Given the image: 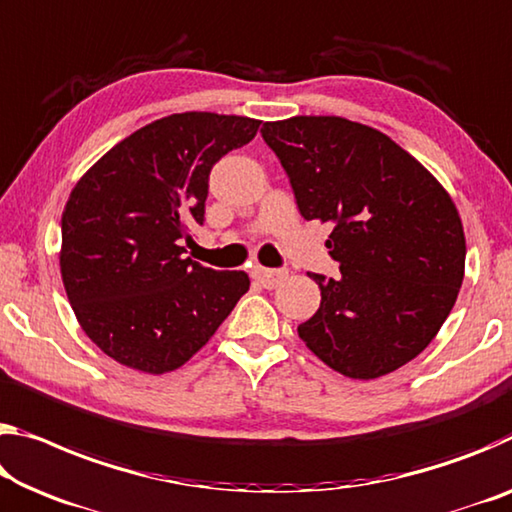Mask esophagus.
I'll use <instances>...</instances> for the list:
<instances>
[{
  "label": "esophagus",
  "instance_id": "1",
  "mask_svg": "<svg viewBox=\"0 0 512 512\" xmlns=\"http://www.w3.org/2000/svg\"><path fill=\"white\" fill-rule=\"evenodd\" d=\"M287 278V271H278V269H264V266H255L253 269V280L259 282L264 289H273L278 287L282 280Z\"/></svg>",
  "mask_w": 512,
  "mask_h": 512
}]
</instances>
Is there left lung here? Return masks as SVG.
<instances>
[{
  "mask_svg": "<svg viewBox=\"0 0 512 512\" xmlns=\"http://www.w3.org/2000/svg\"><path fill=\"white\" fill-rule=\"evenodd\" d=\"M305 221L330 223L342 278L310 273L321 305L298 337L348 378L415 360L449 316L465 278L456 205L428 170L378 129L339 116L264 123Z\"/></svg>",
  "mask_w": 512,
  "mask_h": 512,
  "instance_id": "8db88e82",
  "label": "left lung"
}]
</instances>
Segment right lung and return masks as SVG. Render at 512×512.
Listing matches in <instances>:
<instances>
[{
	"instance_id": "right-lung-1",
	"label": "right lung",
	"mask_w": 512,
	"mask_h": 512,
	"mask_svg": "<svg viewBox=\"0 0 512 512\" xmlns=\"http://www.w3.org/2000/svg\"><path fill=\"white\" fill-rule=\"evenodd\" d=\"M259 120L186 111L136 129L75 184L61 218V278L81 330L120 364L180 369L250 287L243 271L184 257L205 221L209 173Z\"/></svg>"
}]
</instances>
